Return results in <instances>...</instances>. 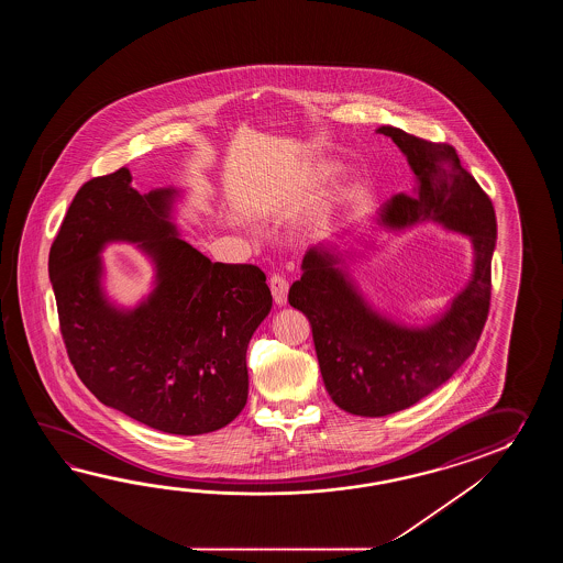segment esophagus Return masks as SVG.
<instances>
[{"label":"esophagus","instance_id":"obj_1","mask_svg":"<svg viewBox=\"0 0 563 563\" xmlns=\"http://www.w3.org/2000/svg\"><path fill=\"white\" fill-rule=\"evenodd\" d=\"M269 289H272V296L276 299L277 306H284L287 301V289H289L286 277L279 276V274H272V277H269Z\"/></svg>","mask_w":563,"mask_h":563}]
</instances>
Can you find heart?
Instances as JSON below:
<instances>
[{
  "instance_id": "1",
  "label": "heart",
  "mask_w": 563,
  "mask_h": 563,
  "mask_svg": "<svg viewBox=\"0 0 563 563\" xmlns=\"http://www.w3.org/2000/svg\"><path fill=\"white\" fill-rule=\"evenodd\" d=\"M325 173V168H320V175H323Z\"/></svg>"
}]
</instances>
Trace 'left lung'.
Segmentation results:
<instances>
[{
    "instance_id": "left-lung-1",
    "label": "left lung",
    "mask_w": 563,
    "mask_h": 563,
    "mask_svg": "<svg viewBox=\"0 0 563 563\" xmlns=\"http://www.w3.org/2000/svg\"><path fill=\"white\" fill-rule=\"evenodd\" d=\"M417 175L415 191L398 192L380 211V223L402 229L441 223L473 241L475 265L465 289L441 318L407 328L372 310L338 267L342 260L313 247L303 274L289 287V306L311 323L323 384L338 407L358 417H386L417 405L455 374L473 354L489 316L490 257L497 219L487 192L463 168L455 148L380 126Z\"/></svg>"
}]
</instances>
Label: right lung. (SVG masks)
<instances>
[{"label": "right lung", "mask_w": 563, "mask_h": 563, "mask_svg": "<svg viewBox=\"0 0 563 563\" xmlns=\"http://www.w3.org/2000/svg\"><path fill=\"white\" fill-rule=\"evenodd\" d=\"M131 180L122 167L85 183L49 247L68 358L102 405L151 429H223L247 402L245 352L272 291L257 265L213 264L177 238L175 189L143 195ZM110 240L139 242L156 262V289L134 311L114 309L99 286Z\"/></svg>", "instance_id": "right-lung-1"}]
</instances>
